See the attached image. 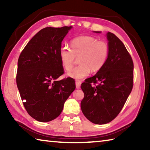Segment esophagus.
I'll list each match as a JSON object with an SVG mask.
<instances>
[{
  "label": "esophagus",
  "mask_w": 150,
  "mask_h": 150,
  "mask_svg": "<svg viewBox=\"0 0 150 150\" xmlns=\"http://www.w3.org/2000/svg\"><path fill=\"white\" fill-rule=\"evenodd\" d=\"M75 85H76V88H79L81 87V81L77 80L75 81Z\"/></svg>",
  "instance_id": "34e87169"
}]
</instances>
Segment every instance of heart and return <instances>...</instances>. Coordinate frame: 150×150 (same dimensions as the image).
Segmentation results:
<instances>
[{
    "label": "heart",
    "instance_id": "obj_1",
    "mask_svg": "<svg viewBox=\"0 0 150 150\" xmlns=\"http://www.w3.org/2000/svg\"><path fill=\"white\" fill-rule=\"evenodd\" d=\"M110 47L105 40H98L91 35H81L73 39L71 49L62 46L59 52V59L63 67L70 71L78 58L79 63L68 73L69 77L81 79L93 72L99 71L108 59Z\"/></svg>",
    "mask_w": 150,
    "mask_h": 150
}]
</instances>
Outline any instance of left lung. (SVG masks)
<instances>
[{"mask_svg": "<svg viewBox=\"0 0 150 150\" xmlns=\"http://www.w3.org/2000/svg\"><path fill=\"white\" fill-rule=\"evenodd\" d=\"M107 39L110 52L105 65L81 85L85 95L81 103V110L88 120L96 124L114 120L133 87L134 63L130 54L112 33H107Z\"/></svg>", "mask_w": 150, "mask_h": 150, "instance_id": "obj_1", "label": "left lung"}]
</instances>
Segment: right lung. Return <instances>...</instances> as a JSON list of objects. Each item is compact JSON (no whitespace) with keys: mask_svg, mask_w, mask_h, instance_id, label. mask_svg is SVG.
<instances>
[{"mask_svg":"<svg viewBox=\"0 0 150 150\" xmlns=\"http://www.w3.org/2000/svg\"><path fill=\"white\" fill-rule=\"evenodd\" d=\"M71 26L47 27L30 40L18 60L16 84L27 112L45 122L54 120L75 88V81L64 73L59 52ZM26 100V102L23 100Z\"/></svg>","mask_w":150,"mask_h":150,"instance_id":"obj_1","label":"right lung"}]
</instances>
